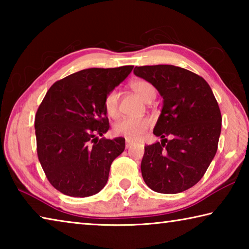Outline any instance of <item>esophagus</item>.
<instances>
[{
    "label": "esophagus",
    "instance_id": "esophagus-1",
    "mask_svg": "<svg viewBox=\"0 0 249 249\" xmlns=\"http://www.w3.org/2000/svg\"><path fill=\"white\" fill-rule=\"evenodd\" d=\"M133 145V142H130V141H128V140H126V144H125V147L126 148H129L130 146Z\"/></svg>",
    "mask_w": 249,
    "mask_h": 249
}]
</instances>
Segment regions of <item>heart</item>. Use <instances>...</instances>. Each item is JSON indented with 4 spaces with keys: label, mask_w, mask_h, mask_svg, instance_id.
Wrapping results in <instances>:
<instances>
[{
    "label": "heart",
    "mask_w": 249,
    "mask_h": 249,
    "mask_svg": "<svg viewBox=\"0 0 249 249\" xmlns=\"http://www.w3.org/2000/svg\"><path fill=\"white\" fill-rule=\"evenodd\" d=\"M130 89L145 102L154 100L156 89L147 80L137 79L130 82ZM104 109L107 114L115 119L119 116V94L115 90L109 91L104 98ZM151 120L148 117H124L120 120L113 127V132L120 136H124L129 141H137L150 127Z\"/></svg>",
    "instance_id": "1"
}]
</instances>
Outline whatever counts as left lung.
<instances>
[{"mask_svg": "<svg viewBox=\"0 0 249 249\" xmlns=\"http://www.w3.org/2000/svg\"><path fill=\"white\" fill-rule=\"evenodd\" d=\"M134 73L153 83L163 99L154 128L161 142L145 146L142 179L159 193L188 190L201 180L216 154L222 116L215 96L203 78L180 67H135Z\"/></svg>", "mask_w": 249, "mask_h": 249, "instance_id": "left-lung-1", "label": "left lung"}]
</instances>
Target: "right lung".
<instances>
[{
	"mask_svg": "<svg viewBox=\"0 0 249 249\" xmlns=\"http://www.w3.org/2000/svg\"><path fill=\"white\" fill-rule=\"evenodd\" d=\"M133 66L90 68L54 82L35 116L37 155L53 188L66 196L96 195L125 149V138H99L109 128L104 98Z\"/></svg>",
	"mask_w": 249,
	"mask_h": 249,
	"instance_id": "obj_1",
	"label": "right lung"
}]
</instances>
